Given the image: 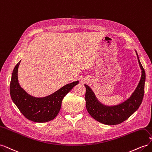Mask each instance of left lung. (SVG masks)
Masks as SVG:
<instances>
[{
    "instance_id": "left-lung-1",
    "label": "left lung",
    "mask_w": 152,
    "mask_h": 152,
    "mask_svg": "<svg viewBox=\"0 0 152 152\" xmlns=\"http://www.w3.org/2000/svg\"><path fill=\"white\" fill-rule=\"evenodd\" d=\"M136 54L142 70L141 80L132 96L125 102L114 107L104 106L96 99L90 87L87 85H84L86 88L85 95L86 108L91 116L95 120L107 125H117L127 120L139 108L144 96L146 75L140 61L138 55Z\"/></svg>"
}]
</instances>
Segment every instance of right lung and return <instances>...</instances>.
I'll return each mask as SVG.
<instances>
[{
  "label": "right lung",
  "mask_w": 152,
  "mask_h": 152,
  "mask_svg": "<svg viewBox=\"0 0 152 152\" xmlns=\"http://www.w3.org/2000/svg\"><path fill=\"white\" fill-rule=\"evenodd\" d=\"M20 63V61L15 66L12 73L10 94L12 102L25 117L31 121L46 122L53 120L60 110L63 98L73 87L78 84L79 81L63 86L47 97H32L27 94L18 83V70Z\"/></svg>",
  "instance_id": "right-lung-1"
}]
</instances>
